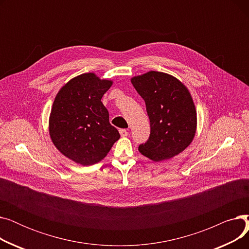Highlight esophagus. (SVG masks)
<instances>
[{"label": "esophagus", "mask_w": 249, "mask_h": 249, "mask_svg": "<svg viewBox=\"0 0 249 249\" xmlns=\"http://www.w3.org/2000/svg\"><path fill=\"white\" fill-rule=\"evenodd\" d=\"M119 132H120V135L122 136V137H126V136H128V131L126 129H120L119 130Z\"/></svg>", "instance_id": "1"}]
</instances>
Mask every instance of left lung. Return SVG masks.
<instances>
[{
  "instance_id": "left-lung-1",
  "label": "left lung",
  "mask_w": 249,
  "mask_h": 249,
  "mask_svg": "<svg viewBox=\"0 0 249 249\" xmlns=\"http://www.w3.org/2000/svg\"><path fill=\"white\" fill-rule=\"evenodd\" d=\"M131 83L145 102L150 121L149 138L139 145V152L161 161L184 151L197 129V112L187 87L171 74L154 71L132 77Z\"/></svg>"
}]
</instances>
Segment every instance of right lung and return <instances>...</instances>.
I'll list each match as a JSON object with an SVG mask.
<instances>
[{
	"instance_id": "right-lung-1",
	"label": "right lung",
	"mask_w": 249,
	"mask_h": 249,
	"mask_svg": "<svg viewBox=\"0 0 249 249\" xmlns=\"http://www.w3.org/2000/svg\"><path fill=\"white\" fill-rule=\"evenodd\" d=\"M113 82L93 72L77 75L57 93L49 117V134L55 147L82 165L101 161L120 138L101 102Z\"/></svg>"
}]
</instances>
